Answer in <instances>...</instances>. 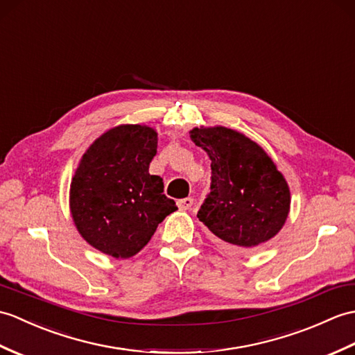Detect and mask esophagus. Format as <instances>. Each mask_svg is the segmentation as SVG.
Wrapping results in <instances>:
<instances>
[{
  "label": "esophagus",
  "instance_id": "34e87169",
  "mask_svg": "<svg viewBox=\"0 0 355 355\" xmlns=\"http://www.w3.org/2000/svg\"><path fill=\"white\" fill-rule=\"evenodd\" d=\"M180 210H189L193 205V198H184V200L177 201Z\"/></svg>",
  "mask_w": 355,
  "mask_h": 355
}]
</instances>
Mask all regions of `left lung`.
Listing matches in <instances>:
<instances>
[{
    "label": "left lung",
    "instance_id": "1",
    "mask_svg": "<svg viewBox=\"0 0 355 355\" xmlns=\"http://www.w3.org/2000/svg\"><path fill=\"white\" fill-rule=\"evenodd\" d=\"M211 160V192L198 219L234 251H252L275 237L291 211L284 175L252 139L224 125L189 130Z\"/></svg>",
    "mask_w": 355,
    "mask_h": 355
}]
</instances>
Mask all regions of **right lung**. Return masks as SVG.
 Wrapping results in <instances>:
<instances>
[{
  "label": "right lung",
  "mask_w": 355,
  "mask_h": 355,
  "mask_svg": "<svg viewBox=\"0 0 355 355\" xmlns=\"http://www.w3.org/2000/svg\"><path fill=\"white\" fill-rule=\"evenodd\" d=\"M157 130L121 123L96 137L73 172L69 211L77 232L100 252L130 259L151 241L160 222L178 207L150 174Z\"/></svg>",
  "instance_id": "1"
}]
</instances>
